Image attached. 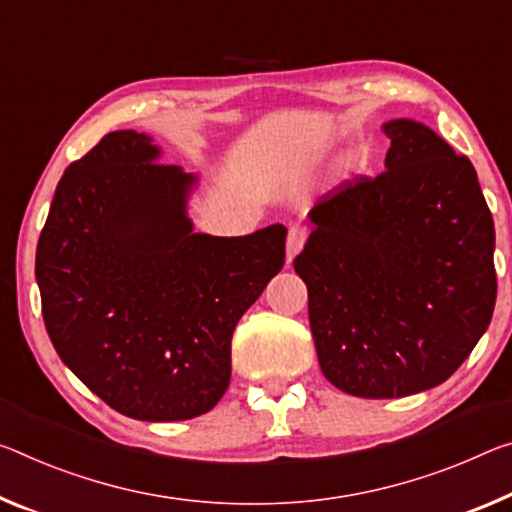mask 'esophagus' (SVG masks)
Here are the masks:
<instances>
[{
	"instance_id": "obj_1",
	"label": "esophagus",
	"mask_w": 512,
	"mask_h": 512,
	"mask_svg": "<svg viewBox=\"0 0 512 512\" xmlns=\"http://www.w3.org/2000/svg\"><path fill=\"white\" fill-rule=\"evenodd\" d=\"M307 239V232L305 227H291L289 234H287V264L294 262V257L303 250V243Z\"/></svg>"
}]
</instances>
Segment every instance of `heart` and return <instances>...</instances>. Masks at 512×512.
<instances>
[{
    "label": "heart",
    "mask_w": 512,
    "mask_h": 512,
    "mask_svg": "<svg viewBox=\"0 0 512 512\" xmlns=\"http://www.w3.org/2000/svg\"><path fill=\"white\" fill-rule=\"evenodd\" d=\"M355 164H358V154H355V152H348L346 157H344V166H346V168H353Z\"/></svg>",
    "instance_id": "obj_1"
}]
</instances>
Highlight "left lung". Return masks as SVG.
Here are the masks:
<instances>
[{
	"mask_svg": "<svg viewBox=\"0 0 512 512\" xmlns=\"http://www.w3.org/2000/svg\"><path fill=\"white\" fill-rule=\"evenodd\" d=\"M383 132V173L316 205L294 259L323 376L362 399L442 385L497 300L494 223L472 161L417 120Z\"/></svg>",
	"mask_w": 512,
	"mask_h": 512,
	"instance_id": "left-lung-1",
	"label": "left lung"
}]
</instances>
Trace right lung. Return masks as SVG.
Wrapping results in <instances>:
<instances>
[{"mask_svg": "<svg viewBox=\"0 0 512 512\" xmlns=\"http://www.w3.org/2000/svg\"><path fill=\"white\" fill-rule=\"evenodd\" d=\"M134 129L70 164L36 248L47 335L63 364L120 415H205L230 385L243 312L285 266V225L193 232L198 175L159 164Z\"/></svg>", "mask_w": 512, "mask_h": 512, "instance_id": "1", "label": "right lung"}]
</instances>
